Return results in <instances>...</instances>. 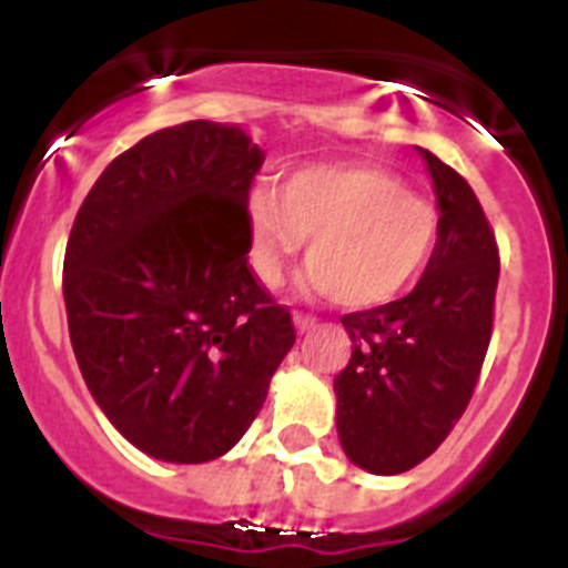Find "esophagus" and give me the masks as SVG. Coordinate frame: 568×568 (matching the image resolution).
I'll list each match as a JSON object with an SVG mask.
<instances>
[{
	"mask_svg": "<svg viewBox=\"0 0 568 568\" xmlns=\"http://www.w3.org/2000/svg\"><path fill=\"white\" fill-rule=\"evenodd\" d=\"M293 321H295V327H298V333H307V329L315 327V318L307 313H293Z\"/></svg>",
	"mask_w": 568,
	"mask_h": 568,
	"instance_id": "obj_1",
	"label": "esophagus"
}]
</instances>
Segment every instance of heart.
<instances>
[{"label": "heart", "instance_id": "b5f03b06", "mask_svg": "<svg viewBox=\"0 0 568 568\" xmlns=\"http://www.w3.org/2000/svg\"><path fill=\"white\" fill-rule=\"evenodd\" d=\"M307 241V281L341 307L369 310L398 298L433 255L438 210L369 164H310L281 190L261 184L247 195L250 261L275 284L281 267Z\"/></svg>", "mask_w": 568, "mask_h": 568}]
</instances>
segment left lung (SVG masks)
Here are the masks:
<instances>
[{"label":"left lung","mask_w":568,"mask_h":568,"mask_svg":"<svg viewBox=\"0 0 568 568\" xmlns=\"http://www.w3.org/2000/svg\"><path fill=\"white\" fill-rule=\"evenodd\" d=\"M438 195V241L409 295L341 318L353 358L335 375L338 438L373 475L413 469L466 413L495 321L500 255L464 175L424 150Z\"/></svg>","instance_id":"1"}]
</instances>
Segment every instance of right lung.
<instances>
[{"mask_svg":"<svg viewBox=\"0 0 568 568\" xmlns=\"http://www.w3.org/2000/svg\"><path fill=\"white\" fill-rule=\"evenodd\" d=\"M261 164L239 128L155 130L108 164L70 230L62 293L79 369L150 458L233 449L295 344L293 315L247 264Z\"/></svg>","mask_w":568,"mask_h":568,"instance_id":"obj_1","label":"right lung"}]
</instances>
